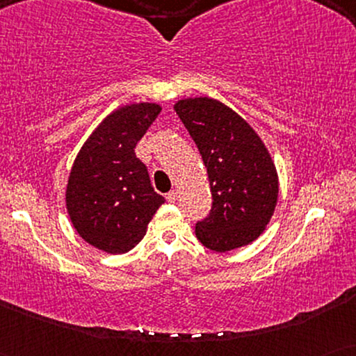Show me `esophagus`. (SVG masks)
Wrapping results in <instances>:
<instances>
[{
	"label": "esophagus",
	"instance_id": "esophagus-1",
	"mask_svg": "<svg viewBox=\"0 0 356 356\" xmlns=\"http://www.w3.org/2000/svg\"><path fill=\"white\" fill-rule=\"evenodd\" d=\"M178 199V191L177 189H172V191H170L168 194H167V201L168 202H175Z\"/></svg>",
	"mask_w": 356,
	"mask_h": 356
}]
</instances>
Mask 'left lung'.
<instances>
[{"mask_svg":"<svg viewBox=\"0 0 356 356\" xmlns=\"http://www.w3.org/2000/svg\"><path fill=\"white\" fill-rule=\"evenodd\" d=\"M207 168L212 209L196 223L209 250L250 245L266 230L279 197V177L259 136L222 102L196 97L175 104Z\"/></svg>","mask_w":356,"mask_h":356,"instance_id":"1","label":"left lung"}]
</instances>
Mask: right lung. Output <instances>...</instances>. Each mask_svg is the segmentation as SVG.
Instances as JSON below:
<instances>
[{
	"instance_id": "obj_1",
	"label": "right lung",
	"mask_w": 356,
	"mask_h": 356,
	"mask_svg": "<svg viewBox=\"0 0 356 356\" xmlns=\"http://www.w3.org/2000/svg\"><path fill=\"white\" fill-rule=\"evenodd\" d=\"M160 110L147 102L115 110L97 126L72 163L66 209L79 236L97 250L110 254L133 250L165 202L134 152Z\"/></svg>"
}]
</instances>
